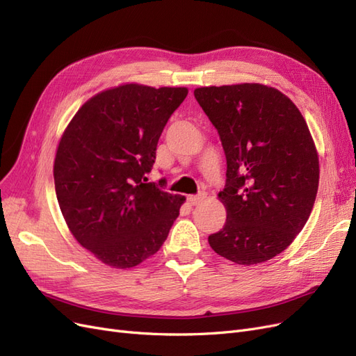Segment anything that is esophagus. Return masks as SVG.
Returning <instances> with one entry per match:
<instances>
[{
    "label": "esophagus",
    "instance_id": "1",
    "mask_svg": "<svg viewBox=\"0 0 356 356\" xmlns=\"http://www.w3.org/2000/svg\"><path fill=\"white\" fill-rule=\"evenodd\" d=\"M203 199H204V196H188L187 197V202L191 204V207H196V204H199L200 202H203Z\"/></svg>",
    "mask_w": 356,
    "mask_h": 356
}]
</instances>
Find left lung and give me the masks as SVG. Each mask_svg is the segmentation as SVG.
<instances>
[{
  "instance_id": "8db88e82",
  "label": "left lung",
  "mask_w": 356,
  "mask_h": 356,
  "mask_svg": "<svg viewBox=\"0 0 356 356\" xmlns=\"http://www.w3.org/2000/svg\"><path fill=\"white\" fill-rule=\"evenodd\" d=\"M195 98L227 160L218 193L227 220L208 242L236 264L272 260L303 230L316 199L319 157L305 117L286 95L261 83L197 88Z\"/></svg>"
}]
</instances>
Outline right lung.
<instances>
[{"label": "right lung", "mask_w": 356, "mask_h": 356, "mask_svg": "<svg viewBox=\"0 0 356 356\" xmlns=\"http://www.w3.org/2000/svg\"><path fill=\"white\" fill-rule=\"evenodd\" d=\"M187 88L124 83L86 101L63 131L53 177L70 232L99 261L131 268L154 255L184 196L147 182L156 147ZM163 182V179H161Z\"/></svg>", "instance_id": "obj_1"}]
</instances>
